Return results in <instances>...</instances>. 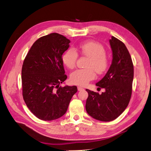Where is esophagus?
I'll use <instances>...</instances> for the list:
<instances>
[{"mask_svg": "<svg viewBox=\"0 0 151 151\" xmlns=\"http://www.w3.org/2000/svg\"><path fill=\"white\" fill-rule=\"evenodd\" d=\"M77 89H78V91H79L84 90V89L83 88H82V87H77Z\"/></svg>", "mask_w": 151, "mask_h": 151, "instance_id": "esophagus-1", "label": "esophagus"}]
</instances>
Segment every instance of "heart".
Segmentation results:
<instances>
[{"mask_svg":"<svg viewBox=\"0 0 151 151\" xmlns=\"http://www.w3.org/2000/svg\"><path fill=\"white\" fill-rule=\"evenodd\" d=\"M76 50L89 58L84 69H77L72 72L70 76L71 83L74 84L85 86L95 78L96 72L102 74L107 70L108 59L106 56V51L102 45L96 42H87L81 45ZM76 50L70 48L63 54L62 61L69 68H73L76 64L78 55Z\"/></svg>","mask_w":151,"mask_h":151,"instance_id":"heart-1","label":"heart"}]
</instances>
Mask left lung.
<instances>
[{"instance_id": "1", "label": "left lung", "mask_w": 151, "mask_h": 151, "mask_svg": "<svg viewBox=\"0 0 151 151\" xmlns=\"http://www.w3.org/2000/svg\"><path fill=\"white\" fill-rule=\"evenodd\" d=\"M111 64L103 78L96 84L105 91L99 94L86 89V109L96 120L110 122L124 111L129 104L134 79V65L129 52L122 42L111 36Z\"/></svg>"}]
</instances>
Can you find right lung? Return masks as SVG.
<instances>
[{
	"label": "right lung",
	"mask_w": 151,
	"mask_h": 151,
	"mask_svg": "<svg viewBox=\"0 0 151 151\" xmlns=\"http://www.w3.org/2000/svg\"><path fill=\"white\" fill-rule=\"evenodd\" d=\"M70 41L56 33L42 36L32 45L22 67V96L29 110L39 119L51 121L66 113L77 91L76 86L64 87L62 55Z\"/></svg>",
	"instance_id": "add662e5"
}]
</instances>
